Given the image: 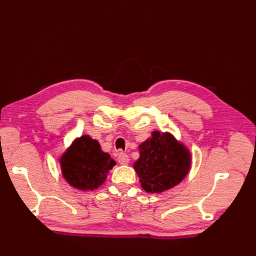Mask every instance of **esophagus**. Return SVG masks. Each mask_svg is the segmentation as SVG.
Returning a JSON list of instances; mask_svg holds the SVG:
<instances>
[{
  "label": "esophagus",
  "instance_id": "34e87169",
  "mask_svg": "<svg viewBox=\"0 0 256 256\" xmlns=\"http://www.w3.org/2000/svg\"><path fill=\"white\" fill-rule=\"evenodd\" d=\"M118 161L120 164H129L128 154H126L125 152H120L118 154Z\"/></svg>",
  "mask_w": 256,
  "mask_h": 256
}]
</instances>
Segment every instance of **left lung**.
<instances>
[{"mask_svg":"<svg viewBox=\"0 0 256 256\" xmlns=\"http://www.w3.org/2000/svg\"><path fill=\"white\" fill-rule=\"evenodd\" d=\"M138 150L140 158L134 168L146 192H164L180 184L189 172L191 156L188 150L170 134L154 131Z\"/></svg>","mask_w":256,"mask_h":256,"instance_id":"1","label":"left lung"}]
</instances>
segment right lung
Instances as JSON below:
<instances>
[{
	"label": "right lung",
	"instance_id": "right-lung-1",
	"mask_svg": "<svg viewBox=\"0 0 256 256\" xmlns=\"http://www.w3.org/2000/svg\"><path fill=\"white\" fill-rule=\"evenodd\" d=\"M114 166L110 154L104 152L99 143L88 136L76 138L60 158L65 180L80 190L97 189Z\"/></svg>",
	"mask_w": 256,
	"mask_h": 256
}]
</instances>
